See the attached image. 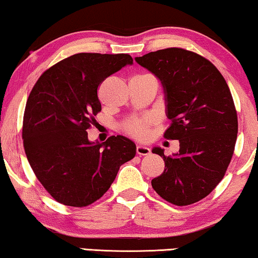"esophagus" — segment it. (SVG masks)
<instances>
[{
    "label": "esophagus",
    "mask_w": 258,
    "mask_h": 258,
    "mask_svg": "<svg viewBox=\"0 0 258 258\" xmlns=\"http://www.w3.org/2000/svg\"><path fill=\"white\" fill-rule=\"evenodd\" d=\"M137 154L140 156L149 155V154H151V148L147 147V146H144V145H138L137 146Z\"/></svg>",
    "instance_id": "1"
}]
</instances>
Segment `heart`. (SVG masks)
Returning a JSON list of instances; mask_svg holds the SVG:
<instances>
[{"label":"heart","instance_id":"obj_1","mask_svg":"<svg viewBox=\"0 0 258 258\" xmlns=\"http://www.w3.org/2000/svg\"><path fill=\"white\" fill-rule=\"evenodd\" d=\"M124 131L128 136H132L138 139H142L146 137L147 133V125L146 121L142 119H134V120H130L124 125Z\"/></svg>","mask_w":258,"mask_h":258}]
</instances>
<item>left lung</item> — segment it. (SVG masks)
<instances>
[{
  "label": "left lung",
  "mask_w": 258,
  "mask_h": 258,
  "mask_svg": "<svg viewBox=\"0 0 258 258\" xmlns=\"http://www.w3.org/2000/svg\"><path fill=\"white\" fill-rule=\"evenodd\" d=\"M136 61L162 83L168 140L179 141L172 156L163 157L164 171L152 179L153 189L177 206L197 203L224 178L237 137V114L224 76L205 57L184 48L151 52Z\"/></svg>",
  "instance_id": "8db88e82"
}]
</instances>
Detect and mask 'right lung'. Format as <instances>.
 Returning <instances> with one entry per match:
<instances>
[{
	"label": "right lung",
	"instance_id": "right-lung-1",
	"mask_svg": "<svg viewBox=\"0 0 258 258\" xmlns=\"http://www.w3.org/2000/svg\"><path fill=\"white\" fill-rule=\"evenodd\" d=\"M130 54L78 53L59 61L34 84L23 118V145L43 186L63 205L83 207L109 190L137 147L122 136L90 142L87 130L102 110L97 89Z\"/></svg>",
	"mask_w": 258,
	"mask_h": 258
}]
</instances>
